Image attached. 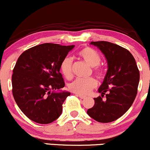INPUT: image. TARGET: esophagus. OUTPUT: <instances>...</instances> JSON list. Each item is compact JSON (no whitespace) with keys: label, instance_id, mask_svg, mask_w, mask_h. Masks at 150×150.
<instances>
[{"label":"esophagus","instance_id":"1","mask_svg":"<svg viewBox=\"0 0 150 150\" xmlns=\"http://www.w3.org/2000/svg\"><path fill=\"white\" fill-rule=\"evenodd\" d=\"M76 96H77V97H80L81 99H85V98H86V97H85V96H82V95H79V94H76Z\"/></svg>","mask_w":150,"mask_h":150}]
</instances>
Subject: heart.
<instances>
[{"mask_svg":"<svg viewBox=\"0 0 150 150\" xmlns=\"http://www.w3.org/2000/svg\"><path fill=\"white\" fill-rule=\"evenodd\" d=\"M78 56L82 61H84L90 67H93V70L98 77L104 75V69L99 65L101 62V56L95 50L92 48L85 47L78 52ZM71 58H65L61 63V70L67 79H70L73 76ZM97 86V81L93 77L87 79H77L73 81L69 86L72 92L79 95H87L94 87Z\"/></svg>","mask_w":150,"mask_h":150,"instance_id":"b5f03b06","label":"heart"}]
</instances>
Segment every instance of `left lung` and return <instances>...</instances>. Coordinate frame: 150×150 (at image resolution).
I'll return each mask as SVG.
<instances>
[{
	"mask_svg": "<svg viewBox=\"0 0 150 150\" xmlns=\"http://www.w3.org/2000/svg\"><path fill=\"white\" fill-rule=\"evenodd\" d=\"M104 55L107 72L94 98L92 108L87 113L100 123L114 121L123 116L132 106L137 92L140 72L135 58L127 49L108 42H92ZM105 95L106 99L103 100Z\"/></svg>",
	"mask_w": 150,
	"mask_h": 150,
	"instance_id": "left-lung-1",
	"label": "left lung"
}]
</instances>
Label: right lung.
<instances>
[{"mask_svg":"<svg viewBox=\"0 0 150 150\" xmlns=\"http://www.w3.org/2000/svg\"><path fill=\"white\" fill-rule=\"evenodd\" d=\"M74 47L46 43L24 51L18 58L12 76L13 94L30 120L48 124L61 115L62 105L70 93L61 89L65 86L61 63Z\"/></svg>","mask_w":150,"mask_h":150,"instance_id":"add662e5","label":"right lung"}]
</instances>
